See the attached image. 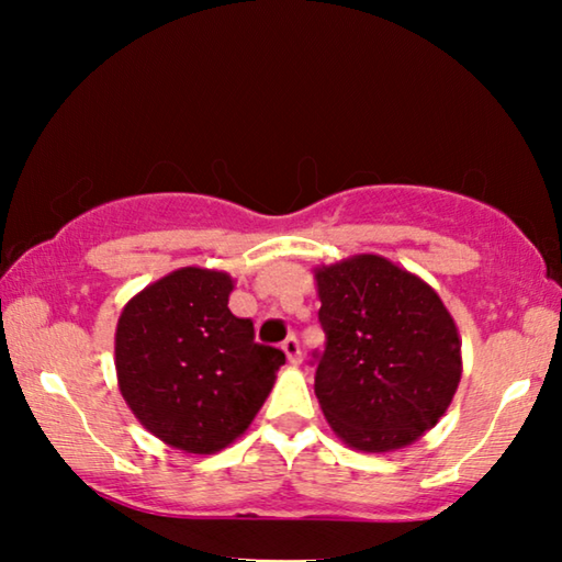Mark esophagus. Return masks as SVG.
I'll return each mask as SVG.
<instances>
[{
	"mask_svg": "<svg viewBox=\"0 0 562 562\" xmlns=\"http://www.w3.org/2000/svg\"><path fill=\"white\" fill-rule=\"evenodd\" d=\"M282 351H284V355H288L290 364L297 367L300 361H302V349H300L297 337H288V339H284V341H282Z\"/></svg>",
	"mask_w": 562,
	"mask_h": 562,
	"instance_id": "obj_1",
	"label": "esophagus"
}]
</instances>
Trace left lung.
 <instances>
[{"label":"left lung","mask_w":562,"mask_h":562,"mask_svg":"<svg viewBox=\"0 0 562 562\" xmlns=\"http://www.w3.org/2000/svg\"><path fill=\"white\" fill-rule=\"evenodd\" d=\"M327 331L315 394L349 449H404L439 424L461 382V337L439 292L382 255L315 268Z\"/></svg>","instance_id":"obj_1"}]
</instances>
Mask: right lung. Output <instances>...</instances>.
I'll return each instance as SVG.
<instances>
[{
  "instance_id": "right-lung-1",
  "label": "right lung",
  "mask_w": 562,
  "mask_h": 562,
  "mask_svg": "<svg viewBox=\"0 0 562 562\" xmlns=\"http://www.w3.org/2000/svg\"><path fill=\"white\" fill-rule=\"evenodd\" d=\"M235 280L180 268L126 302L113 355L123 402L170 449L215 453L247 431L284 355L255 341L227 300Z\"/></svg>"
}]
</instances>
